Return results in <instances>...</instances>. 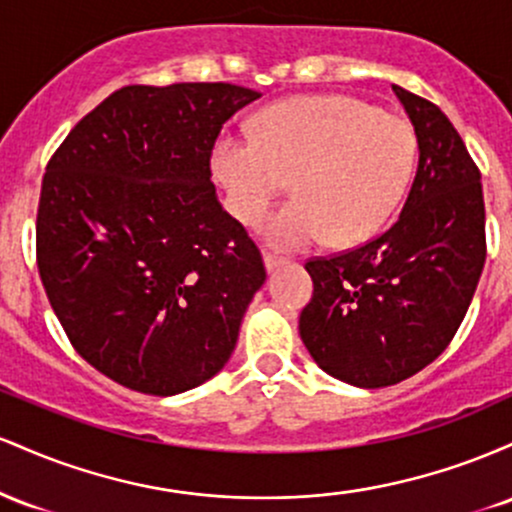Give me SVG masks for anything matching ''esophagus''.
<instances>
[{"instance_id": "obj_1", "label": "esophagus", "mask_w": 512, "mask_h": 512, "mask_svg": "<svg viewBox=\"0 0 512 512\" xmlns=\"http://www.w3.org/2000/svg\"><path fill=\"white\" fill-rule=\"evenodd\" d=\"M284 264H286V257L272 255V252H264V267H267V272H274V269L284 267Z\"/></svg>"}]
</instances>
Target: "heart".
Listing matches in <instances>:
<instances>
[{"label":"heart","mask_w":512,"mask_h":512,"mask_svg":"<svg viewBox=\"0 0 512 512\" xmlns=\"http://www.w3.org/2000/svg\"><path fill=\"white\" fill-rule=\"evenodd\" d=\"M416 163L409 120L351 96H305L274 103L255 117L252 139L226 137L214 173L228 207L257 226L281 192L296 199L267 223L279 250H301L330 236L356 245L378 233L397 209Z\"/></svg>","instance_id":"heart-1"}]
</instances>
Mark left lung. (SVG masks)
I'll return each mask as SVG.
<instances>
[{"label": "left lung", "mask_w": 512, "mask_h": 512, "mask_svg": "<svg viewBox=\"0 0 512 512\" xmlns=\"http://www.w3.org/2000/svg\"><path fill=\"white\" fill-rule=\"evenodd\" d=\"M419 168L399 219L378 238L305 262L313 298L298 330L332 378L397 385L443 354L462 325L486 260L481 173L436 103L392 84Z\"/></svg>", "instance_id": "obj_1"}]
</instances>
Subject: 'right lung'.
Wrapping results in <instances>:
<instances>
[{
  "label": "right lung",
  "mask_w": 512,
  "mask_h": 512,
  "mask_svg": "<svg viewBox=\"0 0 512 512\" xmlns=\"http://www.w3.org/2000/svg\"><path fill=\"white\" fill-rule=\"evenodd\" d=\"M260 96L223 81L125 86L48 161L35 221L40 279L76 354L129 390H192L236 349L267 272L216 199L211 151Z\"/></svg>",
  "instance_id": "right-lung-1"
}]
</instances>
